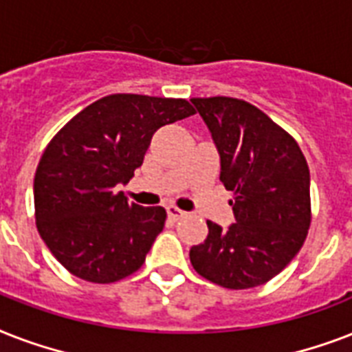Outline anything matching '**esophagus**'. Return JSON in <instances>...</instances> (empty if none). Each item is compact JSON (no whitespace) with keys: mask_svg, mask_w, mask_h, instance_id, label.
<instances>
[{"mask_svg":"<svg viewBox=\"0 0 352 352\" xmlns=\"http://www.w3.org/2000/svg\"><path fill=\"white\" fill-rule=\"evenodd\" d=\"M166 210H168V217H170V219H173V221L182 219V217L186 215V212H182V210L177 208V206H168Z\"/></svg>","mask_w":352,"mask_h":352,"instance_id":"esophagus-1","label":"esophagus"}]
</instances>
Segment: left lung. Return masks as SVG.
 I'll return each mask as SVG.
<instances>
[{
  "instance_id": "obj_1",
  "label": "left lung",
  "mask_w": 352,
  "mask_h": 352,
  "mask_svg": "<svg viewBox=\"0 0 352 352\" xmlns=\"http://www.w3.org/2000/svg\"><path fill=\"white\" fill-rule=\"evenodd\" d=\"M221 155V182L234 192L228 230L206 221L192 246L199 276L225 289L259 287L296 257L311 228V175L292 135L261 109L230 96L192 98Z\"/></svg>"
}]
</instances>
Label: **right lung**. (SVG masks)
Instances as JSON below:
<instances>
[{
    "label": "right lung",
    "instance_id": "add662e5",
    "mask_svg": "<svg viewBox=\"0 0 352 352\" xmlns=\"http://www.w3.org/2000/svg\"><path fill=\"white\" fill-rule=\"evenodd\" d=\"M190 115L184 98L107 95L47 144L34 175L36 228L73 276L115 283L142 267L166 210L129 203L117 186L142 166L157 129Z\"/></svg>",
    "mask_w": 352,
    "mask_h": 352
}]
</instances>
